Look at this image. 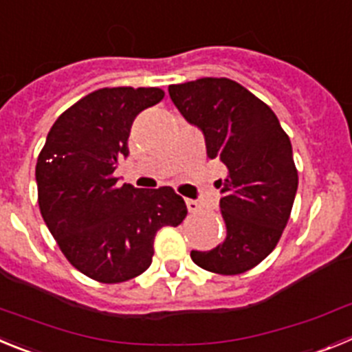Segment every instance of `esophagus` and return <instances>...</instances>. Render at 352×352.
<instances>
[{
    "label": "esophagus",
    "mask_w": 352,
    "mask_h": 352,
    "mask_svg": "<svg viewBox=\"0 0 352 352\" xmlns=\"http://www.w3.org/2000/svg\"><path fill=\"white\" fill-rule=\"evenodd\" d=\"M185 203H186V208H188V211H190V213H195V211L201 210L199 203L197 201H194V199H186Z\"/></svg>",
    "instance_id": "obj_1"
}]
</instances>
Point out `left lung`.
Returning a JSON list of instances; mask_svg holds the SVG:
<instances>
[{
  "label": "left lung",
  "mask_w": 352,
  "mask_h": 352,
  "mask_svg": "<svg viewBox=\"0 0 352 352\" xmlns=\"http://www.w3.org/2000/svg\"><path fill=\"white\" fill-rule=\"evenodd\" d=\"M170 100L203 130L206 153L227 167L219 179L226 239L213 250H192L197 266L239 275L276 247L298 190L289 135L272 109L236 80L203 77L169 86Z\"/></svg>",
  "instance_id": "1"
}]
</instances>
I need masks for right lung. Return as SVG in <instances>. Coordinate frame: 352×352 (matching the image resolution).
<instances>
[{
	"mask_svg": "<svg viewBox=\"0 0 352 352\" xmlns=\"http://www.w3.org/2000/svg\"><path fill=\"white\" fill-rule=\"evenodd\" d=\"M162 98L160 88L96 89L56 120L36 160L43 222L68 263L102 284L144 273L158 229L186 217L170 186L142 190L114 178L133 120Z\"/></svg>",
	"mask_w": 352,
	"mask_h": 352,
	"instance_id": "obj_1",
	"label": "right lung"
}]
</instances>
